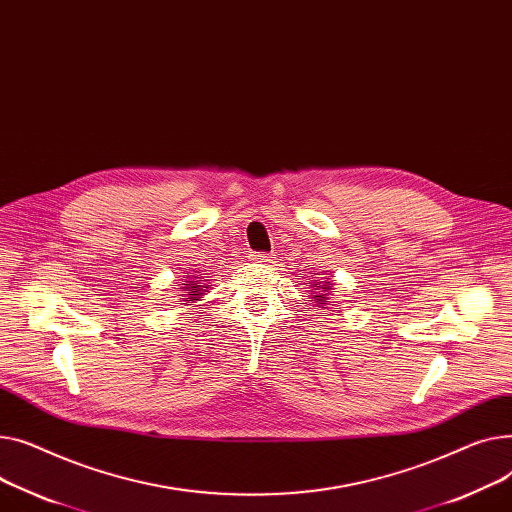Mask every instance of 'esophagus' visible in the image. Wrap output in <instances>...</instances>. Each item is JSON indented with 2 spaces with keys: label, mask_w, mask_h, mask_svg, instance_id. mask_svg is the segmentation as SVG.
Segmentation results:
<instances>
[{
  "label": "esophagus",
  "mask_w": 512,
  "mask_h": 512,
  "mask_svg": "<svg viewBox=\"0 0 512 512\" xmlns=\"http://www.w3.org/2000/svg\"><path fill=\"white\" fill-rule=\"evenodd\" d=\"M273 258H275L273 254H266V252H252L250 254V260L252 262H260V264H266V262H270Z\"/></svg>",
  "instance_id": "1"
}]
</instances>
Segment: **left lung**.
<instances>
[{
	"label": "left lung",
	"mask_w": 512,
	"mask_h": 512,
	"mask_svg": "<svg viewBox=\"0 0 512 512\" xmlns=\"http://www.w3.org/2000/svg\"><path fill=\"white\" fill-rule=\"evenodd\" d=\"M322 289H326V287H322ZM326 295V293H324ZM316 299H318V302H322V299H326V297H322V295H314Z\"/></svg>",
	"instance_id": "8db88e82"
}]
</instances>
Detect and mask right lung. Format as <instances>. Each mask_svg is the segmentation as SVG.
I'll use <instances>...</instances> for the list:
<instances>
[{
    "mask_svg": "<svg viewBox=\"0 0 512 512\" xmlns=\"http://www.w3.org/2000/svg\"><path fill=\"white\" fill-rule=\"evenodd\" d=\"M186 283H190V285L184 289V291H188V293H184V295H186V302H190V304H192V302H194V297H196V295H200V287H202V285H200V283H196V281H186Z\"/></svg>",
    "mask_w": 512,
    "mask_h": 512,
    "instance_id": "add662e5",
    "label": "right lung"
}]
</instances>
